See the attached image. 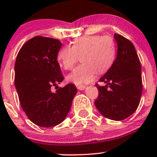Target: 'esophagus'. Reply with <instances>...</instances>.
<instances>
[{
    "mask_svg": "<svg viewBox=\"0 0 157 157\" xmlns=\"http://www.w3.org/2000/svg\"><path fill=\"white\" fill-rule=\"evenodd\" d=\"M86 89V86H83V85H80V86H77V90H83Z\"/></svg>",
    "mask_w": 157,
    "mask_h": 157,
    "instance_id": "esophagus-1",
    "label": "esophagus"
}]
</instances>
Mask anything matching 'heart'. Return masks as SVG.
<instances>
[{"mask_svg": "<svg viewBox=\"0 0 157 157\" xmlns=\"http://www.w3.org/2000/svg\"><path fill=\"white\" fill-rule=\"evenodd\" d=\"M115 45L109 36L99 35L79 38L71 46H64L58 52L57 58L65 70L73 68L79 58L82 64L67 76V81L75 85L86 84L93 81L96 72L105 74L113 64L115 58Z\"/></svg>", "mask_w": 157, "mask_h": 157, "instance_id": "b5f03b06", "label": "heart"}]
</instances>
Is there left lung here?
I'll use <instances>...</instances> for the list:
<instances>
[{
    "instance_id": "obj_1",
    "label": "left lung",
    "mask_w": 157,
    "mask_h": 157,
    "mask_svg": "<svg viewBox=\"0 0 157 157\" xmlns=\"http://www.w3.org/2000/svg\"><path fill=\"white\" fill-rule=\"evenodd\" d=\"M117 56L111 68L96 85L99 96L95 105L105 118L121 121L132 115L138 107L142 94L141 66L131 41L115 33Z\"/></svg>"
}]
</instances>
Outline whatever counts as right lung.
<instances>
[{
	"mask_svg": "<svg viewBox=\"0 0 157 157\" xmlns=\"http://www.w3.org/2000/svg\"><path fill=\"white\" fill-rule=\"evenodd\" d=\"M61 46L58 39L36 36L22 46L16 59L14 81L20 105L30 121L40 127L62 122L77 94L74 84L58 86L64 80L57 61ZM52 86L58 87L55 93Z\"/></svg>",
	"mask_w": 157,
	"mask_h": 157,
	"instance_id": "1",
	"label": "right lung"
}]
</instances>
